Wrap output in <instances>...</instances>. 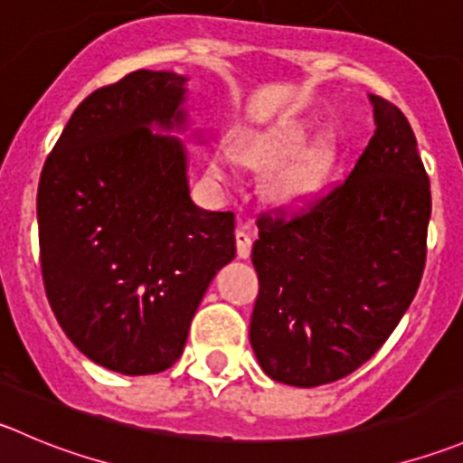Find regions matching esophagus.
I'll list each match as a JSON object with an SVG mask.
<instances>
[{
  "label": "esophagus",
  "instance_id": "obj_1",
  "mask_svg": "<svg viewBox=\"0 0 463 463\" xmlns=\"http://www.w3.org/2000/svg\"><path fill=\"white\" fill-rule=\"evenodd\" d=\"M235 241H237V255H240L241 260L250 258V249H253V235L249 232V228L237 226Z\"/></svg>",
  "mask_w": 463,
  "mask_h": 463
}]
</instances>
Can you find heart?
<instances>
[{
  "label": "heart",
  "mask_w": 463,
  "mask_h": 463,
  "mask_svg": "<svg viewBox=\"0 0 463 463\" xmlns=\"http://www.w3.org/2000/svg\"><path fill=\"white\" fill-rule=\"evenodd\" d=\"M314 127L307 122H289L273 128L269 133L253 136L241 149V158L255 167H276L287 163L296 154L305 149L312 142ZM330 160V149L326 142H317L312 149L305 151L296 163L287 165L276 176L271 185V196L282 208H298L307 201V196L317 190L323 172ZM237 154L232 146L219 145L210 156V176L217 183L231 185L237 181Z\"/></svg>",
  "instance_id": "obj_1"
}]
</instances>
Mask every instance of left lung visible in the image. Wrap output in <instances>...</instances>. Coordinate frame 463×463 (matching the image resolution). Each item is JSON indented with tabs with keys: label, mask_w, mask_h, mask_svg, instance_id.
<instances>
[{
	"label": "left lung",
	"mask_w": 463,
	"mask_h": 463,
	"mask_svg": "<svg viewBox=\"0 0 463 463\" xmlns=\"http://www.w3.org/2000/svg\"><path fill=\"white\" fill-rule=\"evenodd\" d=\"M375 133L351 176L291 219L262 217L249 339L269 378L318 387L378 353L414 300L432 213L407 118L369 94Z\"/></svg>",
	"instance_id": "left-lung-1"
}]
</instances>
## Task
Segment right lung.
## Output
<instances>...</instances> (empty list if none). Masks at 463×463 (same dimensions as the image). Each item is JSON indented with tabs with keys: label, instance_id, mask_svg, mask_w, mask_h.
Listing matches in <instances>:
<instances>
[{
	"label": "right lung",
	"instance_id": "right-lung-1",
	"mask_svg": "<svg viewBox=\"0 0 463 463\" xmlns=\"http://www.w3.org/2000/svg\"><path fill=\"white\" fill-rule=\"evenodd\" d=\"M185 85L176 71L137 70L94 90L40 174L49 305L88 360L122 375L181 357L210 282L235 258V217L192 201L185 145L163 136L190 127Z\"/></svg>",
	"mask_w": 463,
	"mask_h": 463
}]
</instances>
